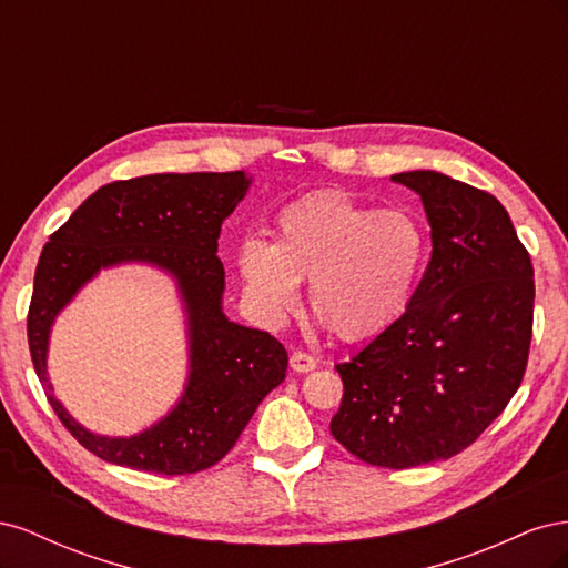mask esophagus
Listing matches in <instances>:
<instances>
[{
	"label": "esophagus",
	"mask_w": 568,
	"mask_h": 568,
	"mask_svg": "<svg viewBox=\"0 0 568 568\" xmlns=\"http://www.w3.org/2000/svg\"><path fill=\"white\" fill-rule=\"evenodd\" d=\"M288 365H291V369H294V372L305 374V372H313L317 367V359L313 355L303 353V351H294V353H291V357H288Z\"/></svg>",
	"instance_id": "34e87169"
}]
</instances>
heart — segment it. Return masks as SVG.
Wrapping results in <instances>:
<instances>
[{
    "mask_svg": "<svg viewBox=\"0 0 568 568\" xmlns=\"http://www.w3.org/2000/svg\"><path fill=\"white\" fill-rule=\"evenodd\" d=\"M424 255V232L409 213L320 192L280 211L272 244L242 242L236 270L263 320L282 322L298 301V282L307 280L311 311L326 329L365 338L405 311Z\"/></svg>",
    "mask_w": 568,
    "mask_h": 568,
    "instance_id": "obj_1",
    "label": "heart"
}]
</instances>
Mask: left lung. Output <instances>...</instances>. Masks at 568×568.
<instances>
[{
  "label": "left lung",
  "mask_w": 568,
  "mask_h": 568,
  "mask_svg": "<svg viewBox=\"0 0 568 568\" xmlns=\"http://www.w3.org/2000/svg\"><path fill=\"white\" fill-rule=\"evenodd\" d=\"M422 196L432 261L405 313L336 365L334 438L367 464L450 459L521 386L532 334V265L505 205L436 170L390 178Z\"/></svg>",
  "instance_id": "1"
}]
</instances>
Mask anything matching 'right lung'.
<instances>
[{
  "instance_id": "add662e5",
  "label": "right lung",
  "mask_w": 568,
  "mask_h": 568,
  "mask_svg": "<svg viewBox=\"0 0 568 568\" xmlns=\"http://www.w3.org/2000/svg\"><path fill=\"white\" fill-rule=\"evenodd\" d=\"M251 175L163 173L111 182L49 236L28 311L32 365L68 432L118 467L165 476L196 474L225 457L265 395L277 388L288 355L267 332L227 320L220 227L248 192ZM142 262L176 280L187 315L190 374L176 407L134 437H101L72 419L45 379L48 334L62 307L101 268Z\"/></svg>"
}]
</instances>
